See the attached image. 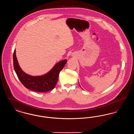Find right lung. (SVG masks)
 <instances>
[{"instance_id":"add662e5","label":"right lung","mask_w":134,"mask_h":134,"mask_svg":"<svg viewBox=\"0 0 134 134\" xmlns=\"http://www.w3.org/2000/svg\"><path fill=\"white\" fill-rule=\"evenodd\" d=\"M13 67L20 81L25 87L37 92H47L54 88L57 83L60 72L64 68L67 60L56 64L52 69L46 74L40 76H32L21 69L18 63L14 50L13 55Z\"/></svg>"}]
</instances>
